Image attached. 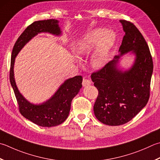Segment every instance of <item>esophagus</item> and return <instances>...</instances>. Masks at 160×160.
Returning <instances> with one entry per match:
<instances>
[{"label":"esophagus","mask_w":160,"mask_h":160,"mask_svg":"<svg viewBox=\"0 0 160 160\" xmlns=\"http://www.w3.org/2000/svg\"><path fill=\"white\" fill-rule=\"evenodd\" d=\"M90 84H92V82L88 79H83V81H82V85L84 87H87V86H89L90 85Z\"/></svg>","instance_id":"34e87169"}]
</instances>
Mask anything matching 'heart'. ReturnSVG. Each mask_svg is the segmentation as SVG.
Returning <instances> with one entry per match:
<instances>
[{
  "instance_id": "heart-1",
  "label": "heart",
  "mask_w": 160,
  "mask_h": 160,
  "mask_svg": "<svg viewBox=\"0 0 160 160\" xmlns=\"http://www.w3.org/2000/svg\"><path fill=\"white\" fill-rule=\"evenodd\" d=\"M115 39L116 34L113 31L97 28L87 33L74 43L73 51L78 58H82L88 55L96 47L91 58V64L93 68L100 69L107 62L109 52L114 45Z\"/></svg>"
}]
</instances>
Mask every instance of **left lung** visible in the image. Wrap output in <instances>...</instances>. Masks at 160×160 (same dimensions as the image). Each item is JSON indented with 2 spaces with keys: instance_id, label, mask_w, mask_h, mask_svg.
Instances as JSON below:
<instances>
[{
  "instance_id": "left-lung-1",
  "label": "left lung",
  "mask_w": 160,
  "mask_h": 160,
  "mask_svg": "<svg viewBox=\"0 0 160 160\" xmlns=\"http://www.w3.org/2000/svg\"><path fill=\"white\" fill-rule=\"evenodd\" d=\"M120 22L125 35L119 54L91 76L98 90L93 112L97 119L108 126L128 123L145 107L153 71L151 52L142 33L130 22ZM130 52L135 60L130 68L123 71L118 67L119 59Z\"/></svg>"
}]
</instances>
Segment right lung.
<instances>
[{
    "instance_id": "obj_1",
    "label": "right lung",
    "mask_w": 160,
    "mask_h": 160,
    "mask_svg": "<svg viewBox=\"0 0 160 160\" xmlns=\"http://www.w3.org/2000/svg\"><path fill=\"white\" fill-rule=\"evenodd\" d=\"M42 32H48L56 36L61 35L62 31L59 26V21L56 19L37 21L30 25L23 31L16 42L12 50L9 80L21 114L36 125L51 128L62 123L67 118L72 100L82 88V77L77 76L66 80L51 98L41 104H33L25 98L18 91L15 82L14 74L15 58L30 40Z\"/></svg>"
}]
</instances>
